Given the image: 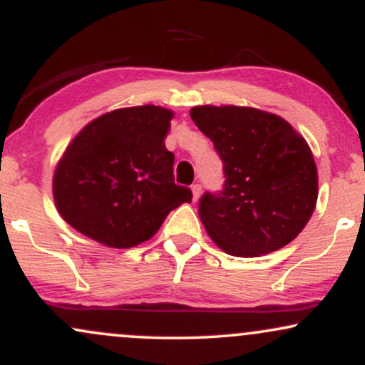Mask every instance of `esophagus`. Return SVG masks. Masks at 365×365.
Wrapping results in <instances>:
<instances>
[{
    "instance_id": "obj_1",
    "label": "esophagus",
    "mask_w": 365,
    "mask_h": 365,
    "mask_svg": "<svg viewBox=\"0 0 365 365\" xmlns=\"http://www.w3.org/2000/svg\"><path fill=\"white\" fill-rule=\"evenodd\" d=\"M190 188H192V194H194V202H195V200H199L200 192H202V187H200V183H194Z\"/></svg>"
}]
</instances>
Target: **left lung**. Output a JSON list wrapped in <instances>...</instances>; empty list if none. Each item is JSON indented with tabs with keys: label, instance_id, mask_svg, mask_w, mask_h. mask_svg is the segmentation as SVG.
<instances>
[{
	"label": "left lung",
	"instance_id": "obj_1",
	"mask_svg": "<svg viewBox=\"0 0 365 365\" xmlns=\"http://www.w3.org/2000/svg\"><path fill=\"white\" fill-rule=\"evenodd\" d=\"M190 118L223 161V188L199 200L209 237L237 257L290 244L317 200L316 163L304 137L282 116L255 108L195 106Z\"/></svg>",
	"mask_w": 365,
	"mask_h": 365
}]
</instances>
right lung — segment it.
I'll return each mask as SVG.
<instances>
[{"label":"right lung","instance_id":"obj_1","mask_svg":"<svg viewBox=\"0 0 365 365\" xmlns=\"http://www.w3.org/2000/svg\"><path fill=\"white\" fill-rule=\"evenodd\" d=\"M173 113L161 106L121 108L92 120L54 170L58 212L82 235L115 249L149 240L183 202L175 154L165 145Z\"/></svg>","mask_w":365,"mask_h":365}]
</instances>
